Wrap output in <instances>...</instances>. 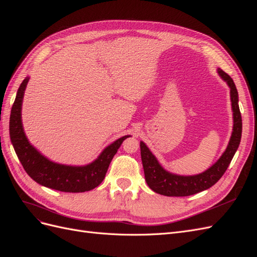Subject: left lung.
Wrapping results in <instances>:
<instances>
[{"label": "left lung", "instance_id": "left-lung-1", "mask_svg": "<svg viewBox=\"0 0 257 257\" xmlns=\"http://www.w3.org/2000/svg\"><path fill=\"white\" fill-rule=\"evenodd\" d=\"M218 74L228 84L230 87V99L233 114V129L230 141L226 151L216 163L207 171L197 175H189V177H182V175L172 174L166 171L159 165L155 156L148 149L143 142L140 143L141 158L144 169L145 181L150 188L154 192L169 197H185L202 190H206L213 186L215 183L223 177V174L228 168L230 161L236 153L241 140V133H242V118L238 104V91L231 77L223 70H217Z\"/></svg>", "mask_w": 257, "mask_h": 257}]
</instances>
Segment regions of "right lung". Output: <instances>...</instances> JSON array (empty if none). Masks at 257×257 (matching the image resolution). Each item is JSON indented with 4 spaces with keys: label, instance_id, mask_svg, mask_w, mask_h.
I'll return each mask as SVG.
<instances>
[{
    "label": "right lung",
    "instance_id": "1",
    "mask_svg": "<svg viewBox=\"0 0 257 257\" xmlns=\"http://www.w3.org/2000/svg\"><path fill=\"white\" fill-rule=\"evenodd\" d=\"M28 80V77L24 79L18 88L10 119L11 140L26 172L39 184L65 193H83L99 186L105 178L107 168L117 150L129 136H124L108 145L98 159L87 166L72 167L53 163L41 155L29 143L24 133L21 123V103Z\"/></svg>",
    "mask_w": 257,
    "mask_h": 257
}]
</instances>
